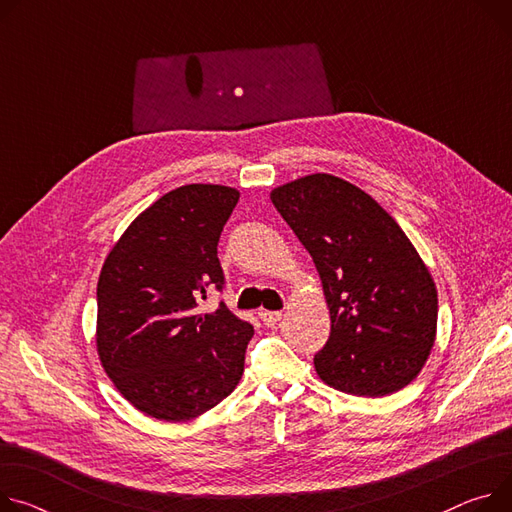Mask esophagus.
<instances>
[{"label":"esophagus","instance_id":"1","mask_svg":"<svg viewBox=\"0 0 512 512\" xmlns=\"http://www.w3.org/2000/svg\"><path fill=\"white\" fill-rule=\"evenodd\" d=\"M283 311H260V320L264 322V326H274L277 322H281Z\"/></svg>","mask_w":512,"mask_h":512}]
</instances>
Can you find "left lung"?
Returning a JSON list of instances; mask_svg holds the SVG:
<instances>
[{
    "label": "left lung",
    "mask_w": 512,
    "mask_h": 512,
    "mask_svg": "<svg viewBox=\"0 0 512 512\" xmlns=\"http://www.w3.org/2000/svg\"><path fill=\"white\" fill-rule=\"evenodd\" d=\"M272 205L311 254L330 307L318 375L352 396L406 387L437 336L439 299L402 227L367 192L330 174L274 188Z\"/></svg>",
    "instance_id": "obj_1"
}]
</instances>
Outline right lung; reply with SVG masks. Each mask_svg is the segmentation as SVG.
Returning <instances> with one entry per match:
<instances>
[{"mask_svg": "<svg viewBox=\"0 0 512 512\" xmlns=\"http://www.w3.org/2000/svg\"><path fill=\"white\" fill-rule=\"evenodd\" d=\"M238 199L229 186H180L127 227L102 266L98 355L116 389L151 418H196L242 379L252 324L223 301L211 313L196 309L225 289L217 244Z\"/></svg>", "mask_w": 512, "mask_h": 512, "instance_id": "right-lung-1", "label": "right lung"}]
</instances>
